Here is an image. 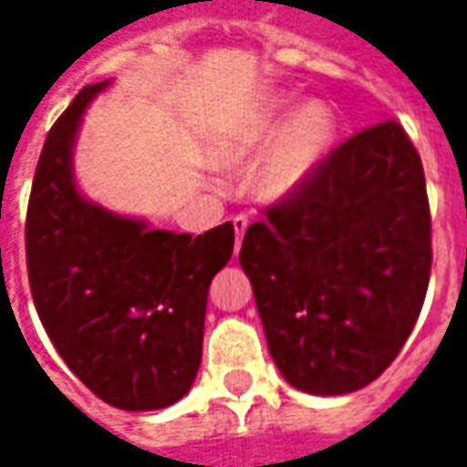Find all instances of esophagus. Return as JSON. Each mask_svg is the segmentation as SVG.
Wrapping results in <instances>:
<instances>
[{"instance_id": "1", "label": "esophagus", "mask_w": 467, "mask_h": 467, "mask_svg": "<svg viewBox=\"0 0 467 467\" xmlns=\"http://www.w3.org/2000/svg\"><path fill=\"white\" fill-rule=\"evenodd\" d=\"M246 228H249L246 218H234V231H236V252H239V246H242V239H244V234H246Z\"/></svg>"}]
</instances>
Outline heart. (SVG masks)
Returning a JSON list of instances; mask_svg holds the SVG:
<instances>
[{
	"label": "heart",
	"mask_w": 467,
	"mask_h": 467,
	"mask_svg": "<svg viewBox=\"0 0 467 467\" xmlns=\"http://www.w3.org/2000/svg\"><path fill=\"white\" fill-rule=\"evenodd\" d=\"M337 137V114L325 100L296 109V99L275 93L244 119L215 150L218 166L252 171V192L265 205H280L309 184Z\"/></svg>",
	"instance_id": "heart-1"
}]
</instances>
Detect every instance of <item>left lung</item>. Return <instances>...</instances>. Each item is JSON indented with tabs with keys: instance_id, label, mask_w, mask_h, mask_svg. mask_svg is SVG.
<instances>
[{
	"instance_id": "8db88e82",
	"label": "left lung",
	"mask_w": 467,
	"mask_h": 467,
	"mask_svg": "<svg viewBox=\"0 0 467 467\" xmlns=\"http://www.w3.org/2000/svg\"><path fill=\"white\" fill-rule=\"evenodd\" d=\"M244 273L283 379L348 395L400 353L431 273L421 158L398 121L364 130L246 228Z\"/></svg>"
}]
</instances>
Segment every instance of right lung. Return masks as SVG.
Here are the masks:
<instances>
[{
  "mask_svg": "<svg viewBox=\"0 0 467 467\" xmlns=\"http://www.w3.org/2000/svg\"><path fill=\"white\" fill-rule=\"evenodd\" d=\"M85 85L46 137L27 202L30 291L64 364L103 403L161 410L202 361L207 288L234 252V225L173 234L88 200L75 176Z\"/></svg>",
  "mask_w": 467,
  "mask_h": 467,
  "instance_id": "right-lung-1",
  "label": "right lung"
}]
</instances>
